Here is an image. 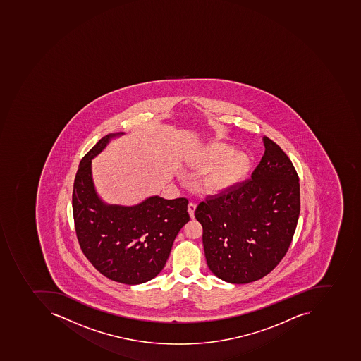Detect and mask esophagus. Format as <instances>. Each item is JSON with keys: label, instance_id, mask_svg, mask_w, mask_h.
<instances>
[{"label": "esophagus", "instance_id": "esophagus-1", "mask_svg": "<svg viewBox=\"0 0 361 361\" xmlns=\"http://www.w3.org/2000/svg\"><path fill=\"white\" fill-rule=\"evenodd\" d=\"M195 208H197L195 203L190 202L189 205H188V212H189L190 216L192 219L195 218Z\"/></svg>", "mask_w": 361, "mask_h": 361}]
</instances>
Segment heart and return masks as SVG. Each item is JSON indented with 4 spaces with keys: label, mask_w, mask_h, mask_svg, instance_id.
<instances>
[{
    "label": "heart",
    "mask_w": 361,
    "mask_h": 361,
    "mask_svg": "<svg viewBox=\"0 0 361 361\" xmlns=\"http://www.w3.org/2000/svg\"><path fill=\"white\" fill-rule=\"evenodd\" d=\"M190 164L193 168L209 169L203 185L208 192L220 193L231 191L243 185L251 171V158L243 150H232L226 142H210L197 147L193 152Z\"/></svg>",
    "instance_id": "b5f03b06"
}]
</instances>
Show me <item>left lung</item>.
I'll list each match as a JSON object with an SVG mask.
<instances>
[{
  "label": "left lung",
  "instance_id": "obj_1",
  "mask_svg": "<svg viewBox=\"0 0 361 361\" xmlns=\"http://www.w3.org/2000/svg\"><path fill=\"white\" fill-rule=\"evenodd\" d=\"M266 147L251 179L199 203L209 269L229 283L255 281L271 272L289 249L300 214V185L279 145Z\"/></svg>",
  "mask_w": 361,
  "mask_h": 361
}]
</instances>
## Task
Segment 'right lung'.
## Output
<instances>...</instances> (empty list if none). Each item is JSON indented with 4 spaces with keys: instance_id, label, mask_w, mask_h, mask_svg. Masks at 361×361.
Wrapping results in <instances>:
<instances>
[{
    "instance_id": "1",
    "label": "right lung",
    "mask_w": 361,
    "mask_h": 361,
    "mask_svg": "<svg viewBox=\"0 0 361 361\" xmlns=\"http://www.w3.org/2000/svg\"><path fill=\"white\" fill-rule=\"evenodd\" d=\"M111 133L83 157L72 193L78 241L87 260L103 276L124 284L153 279L166 266L174 239L190 220L187 197L159 195L132 207L108 204L95 191L92 159L104 150Z\"/></svg>"
}]
</instances>
